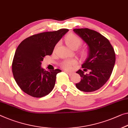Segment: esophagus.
Instances as JSON below:
<instances>
[{
  "mask_svg": "<svg viewBox=\"0 0 128 128\" xmlns=\"http://www.w3.org/2000/svg\"><path fill=\"white\" fill-rule=\"evenodd\" d=\"M64 72H66L67 74H68V75H69L70 76H72V74H74V72H68V71H67V70H64Z\"/></svg>",
  "mask_w": 128,
  "mask_h": 128,
  "instance_id": "obj_1",
  "label": "esophagus"
}]
</instances>
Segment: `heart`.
I'll use <instances>...</instances> for the list:
<instances>
[{
  "mask_svg": "<svg viewBox=\"0 0 128 128\" xmlns=\"http://www.w3.org/2000/svg\"><path fill=\"white\" fill-rule=\"evenodd\" d=\"M65 42L68 47H69L71 48L74 49L75 48H78L81 44L82 42V39L80 37L76 36L75 34H70L67 35L66 37ZM88 52L85 49H84L80 52V54L84 56H86ZM76 64H77V62L75 60H66L62 62L60 66L64 69L70 70L72 69V67L76 65Z\"/></svg>",
  "mask_w": 128,
  "mask_h": 128,
  "instance_id": "b5f03b06",
  "label": "heart"
}]
</instances>
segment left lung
I'll return each mask as SVG.
<instances>
[{
    "instance_id": "left-lung-1",
    "label": "left lung",
    "mask_w": 128,
    "mask_h": 128,
    "mask_svg": "<svg viewBox=\"0 0 128 128\" xmlns=\"http://www.w3.org/2000/svg\"><path fill=\"white\" fill-rule=\"evenodd\" d=\"M88 44L89 56L82 65L83 70L76 72L81 80L76 84L78 89L84 92L96 91L105 84L113 72L116 61V54L109 40L97 31L88 28L74 29ZM89 70V74L84 72Z\"/></svg>"
}]
</instances>
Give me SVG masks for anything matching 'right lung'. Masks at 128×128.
<instances>
[{
  "mask_svg": "<svg viewBox=\"0 0 128 128\" xmlns=\"http://www.w3.org/2000/svg\"><path fill=\"white\" fill-rule=\"evenodd\" d=\"M68 31L62 28L33 35L22 42L12 64L14 77L19 87L29 96L40 98L48 95L55 86L60 69L45 70L40 68L46 56L52 54L58 41Z\"/></svg>",
  "mask_w": 128,
  "mask_h": 128,
  "instance_id": "add662e5",
  "label": "right lung"
}]
</instances>
